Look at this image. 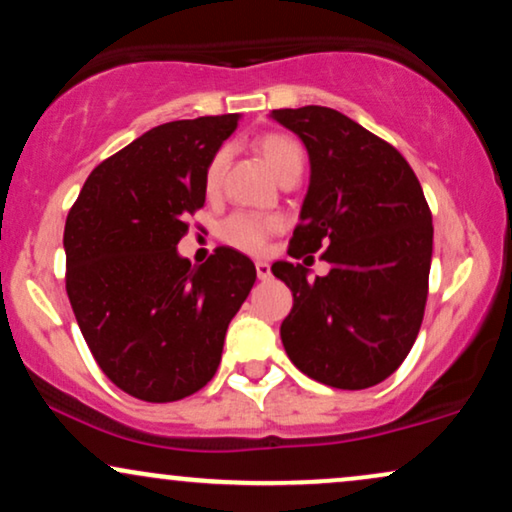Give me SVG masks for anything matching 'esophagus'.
Returning <instances> with one entry per match:
<instances>
[{"label":"esophagus","instance_id":"34e87169","mask_svg":"<svg viewBox=\"0 0 512 512\" xmlns=\"http://www.w3.org/2000/svg\"><path fill=\"white\" fill-rule=\"evenodd\" d=\"M255 269H257V279L262 281L272 279V267H269L267 262H255Z\"/></svg>","mask_w":512,"mask_h":512}]
</instances>
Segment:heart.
<instances>
[{
	"label": "heart",
	"instance_id": "1",
	"mask_svg": "<svg viewBox=\"0 0 512 512\" xmlns=\"http://www.w3.org/2000/svg\"><path fill=\"white\" fill-rule=\"evenodd\" d=\"M257 152H260L269 169L274 171V176L281 178L288 174H300L303 171V147L291 135L283 133H264L262 138H257ZM226 162H229V147H221L214 152V157L209 159L207 171H205V188L212 190L219 188L221 176H224ZM281 229V221L276 217H260V214L250 212H236L231 217H226L219 226V236L224 243H229L231 248L243 250V252H262L264 245L272 233Z\"/></svg>",
	"mask_w": 512,
	"mask_h": 512
}]
</instances>
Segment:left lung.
<instances>
[{"mask_svg": "<svg viewBox=\"0 0 512 512\" xmlns=\"http://www.w3.org/2000/svg\"><path fill=\"white\" fill-rule=\"evenodd\" d=\"M272 116L310 155V188L288 255L300 260L326 247L323 259L332 264L317 280L306 279V260V268L272 267L293 293L283 348L310 379L369 389L396 372L420 334L432 212L405 157L346 114L312 104Z\"/></svg>", "mask_w": 512, "mask_h": 512, "instance_id": "left-lung-1", "label": "left lung"}]
</instances>
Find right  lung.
<instances>
[{
    "mask_svg": "<svg viewBox=\"0 0 512 512\" xmlns=\"http://www.w3.org/2000/svg\"><path fill=\"white\" fill-rule=\"evenodd\" d=\"M236 126L238 114H221L152 128L95 166L66 217V293L85 343L147 403L181 400L214 377L257 279L233 248L200 267L176 250L205 205L209 159Z\"/></svg>",
    "mask_w": 512,
    "mask_h": 512,
    "instance_id": "add662e5",
    "label": "right lung"
}]
</instances>
